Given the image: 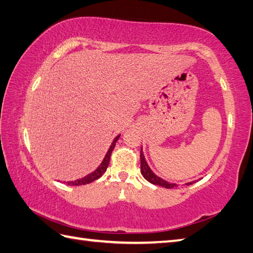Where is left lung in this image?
<instances>
[{
    "label": "left lung",
    "instance_id": "1",
    "mask_svg": "<svg viewBox=\"0 0 253 253\" xmlns=\"http://www.w3.org/2000/svg\"><path fill=\"white\" fill-rule=\"evenodd\" d=\"M140 164H141L140 165V170H141L142 176L149 182H151V184L158 185V186H161V187H165V188H168V189H169V188H174V187L177 186L176 184H171V182H169V181L162 179V178H161V177L157 176V175L153 173L152 169L149 168V165L147 163L146 159H144V155H143V152H142V148L140 150ZM192 182L193 181L188 182V184H186V185H191Z\"/></svg>",
    "mask_w": 253,
    "mask_h": 253
}]
</instances>
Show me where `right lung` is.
Listing matches in <instances>:
<instances>
[{
    "label": "right lung",
    "mask_w": 253,
    "mask_h": 253,
    "mask_svg": "<svg viewBox=\"0 0 253 253\" xmlns=\"http://www.w3.org/2000/svg\"><path fill=\"white\" fill-rule=\"evenodd\" d=\"M120 137H121V135H118V136L115 137L114 140H113L111 147L109 149V151L106 152L103 161H102V163L99 165L98 169H96L94 171H92V173H90L89 175L83 177V178L77 179V180H74V181H67L66 184L69 185V186H82V185H85V184H90V182H92V181L96 180L98 178H100V177L106 171L107 166H109V162H110V158H111L112 151H113V150H114L115 144H116L118 138H120Z\"/></svg>",
    "instance_id": "1"
}]
</instances>
